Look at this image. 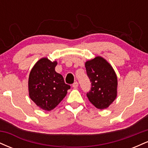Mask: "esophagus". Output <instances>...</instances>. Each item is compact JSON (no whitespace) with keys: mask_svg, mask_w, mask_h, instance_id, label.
Listing matches in <instances>:
<instances>
[{"mask_svg":"<svg viewBox=\"0 0 148 148\" xmlns=\"http://www.w3.org/2000/svg\"><path fill=\"white\" fill-rule=\"evenodd\" d=\"M72 86H73V88H78V86H79V84H78L77 81H76V82H74V84H73Z\"/></svg>","mask_w":148,"mask_h":148,"instance_id":"obj_1","label":"esophagus"}]
</instances>
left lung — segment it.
Segmentation results:
<instances>
[{
  "label": "left lung",
  "instance_id": "left-lung-1",
  "mask_svg": "<svg viewBox=\"0 0 148 148\" xmlns=\"http://www.w3.org/2000/svg\"><path fill=\"white\" fill-rule=\"evenodd\" d=\"M85 67L91 82L88 99L97 108H108L117 97L118 79L114 69L101 56L88 60Z\"/></svg>",
  "mask_w": 148,
  "mask_h": 148
}]
</instances>
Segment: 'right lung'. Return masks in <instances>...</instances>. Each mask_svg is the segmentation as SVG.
<instances>
[{
	"label": "right lung",
	"mask_w": 148,
	"mask_h": 148,
	"mask_svg": "<svg viewBox=\"0 0 148 148\" xmlns=\"http://www.w3.org/2000/svg\"><path fill=\"white\" fill-rule=\"evenodd\" d=\"M56 61L42 58L32 68L28 79L29 96L42 109L50 111L63 99L70 89L61 74L55 71Z\"/></svg>",
	"instance_id": "obj_1"
}]
</instances>
